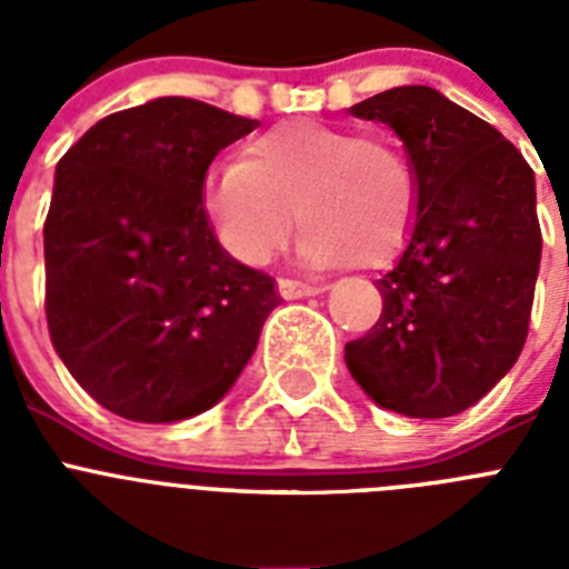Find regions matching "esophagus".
I'll return each mask as SVG.
<instances>
[{
    "label": "esophagus",
    "mask_w": 569,
    "mask_h": 569,
    "mask_svg": "<svg viewBox=\"0 0 569 569\" xmlns=\"http://www.w3.org/2000/svg\"><path fill=\"white\" fill-rule=\"evenodd\" d=\"M321 284H310V281H296V279H279V293L281 299H305V296H319Z\"/></svg>",
    "instance_id": "esophagus-1"
}]
</instances>
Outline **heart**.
Segmentation results:
<instances>
[{
	"label": "heart",
	"mask_w": 569,
	"mask_h": 569,
	"mask_svg": "<svg viewBox=\"0 0 569 569\" xmlns=\"http://www.w3.org/2000/svg\"><path fill=\"white\" fill-rule=\"evenodd\" d=\"M202 204L216 239L244 264L273 261L301 219L308 264L376 268L413 230L419 173L390 139L296 119L256 136L244 159L213 164Z\"/></svg>",
	"instance_id": "b5f03b06"
}]
</instances>
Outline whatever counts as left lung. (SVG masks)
Masks as SVG:
<instances>
[{
  "mask_svg": "<svg viewBox=\"0 0 569 569\" xmlns=\"http://www.w3.org/2000/svg\"><path fill=\"white\" fill-rule=\"evenodd\" d=\"M350 113L405 142L419 210L405 253L376 281L379 321L347 341V370L385 410L456 416L525 347L541 261L536 176L499 130L427 84L376 93Z\"/></svg>",
  "mask_w": 569,
  "mask_h": 569,
  "instance_id": "left-lung-1",
  "label": "left lung"
}]
</instances>
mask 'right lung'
Here are the masks:
<instances>
[{
  "mask_svg": "<svg viewBox=\"0 0 569 569\" xmlns=\"http://www.w3.org/2000/svg\"><path fill=\"white\" fill-rule=\"evenodd\" d=\"M256 119L184 97L104 116L57 164L44 313L70 376L144 425L224 399L259 345L276 281L219 244L202 184Z\"/></svg>",
  "mask_w": 569,
  "mask_h": 569,
  "instance_id": "add662e5",
  "label": "right lung"
}]
</instances>
